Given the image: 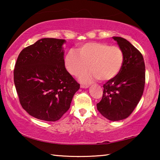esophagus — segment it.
<instances>
[{
  "label": "esophagus",
  "mask_w": 160,
  "mask_h": 160,
  "mask_svg": "<svg viewBox=\"0 0 160 160\" xmlns=\"http://www.w3.org/2000/svg\"><path fill=\"white\" fill-rule=\"evenodd\" d=\"M89 85H80V88H88Z\"/></svg>",
  "instance_id": "esophagus-1"
}]
</instances>
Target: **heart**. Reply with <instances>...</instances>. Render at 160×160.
Wrapping results in <instances>:
<instances>
[{
  "mask_svg": "<svg viewBox=\"0 0 160 160\" xmlns=\"http://www.w3.org/2000/svg\"><path fill=\"white\" fill-rule=\"evenodd\" d=\"M78 53L69 51L65 57V66L68 71L75 77L90 67V71L80 76V80L85 83L95 79L102 82L113 79L121 72L125 61L122 48L107 43H87L79 47Z\"/></svg>",
  "mask_w": 160,
  "mask_h": 160,
  "instance_id": "obj_1",
  "label": "heart"
}]
</instances>
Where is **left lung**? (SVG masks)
<instances>
[{
    "label": "left lung",
    "instance_id": "obj_1",
    "mask_svg": "<svg viewBox=\"0 0 160 160\" xmlns=\"http://www.w3.org/2000/svg\"><path fill=\"white\" fill-rule=\"evenodd\" d=\"M125 54L121 72L103 85L102 98L97 110L105 118L116 121L131 114L141 99L145 83V66L142 53L126 39L114 37Z\"/></svg>",
    "mask_w": 160,
    "mask_h": 160
}]
</instances>
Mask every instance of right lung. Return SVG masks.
Masks as SVG:
<instances>
[{
	"label": "right lung",
	"instance_id": "right-lung-1",
	"mask_svg": "<svg viewBox=\"0 0 160 160\" xmlns=\"http://www.w3.org/2000/svg\"><path fill=\"white\" fill-rule=\"evenodd\" d=\"M64 39L44 38L19 54L14 82L22 107L33 117L60 119L69 109L77 82L65 67Z\"/></svg>",
	"mask_w": 160,
	"mask_h": 160
}]
</instances>
